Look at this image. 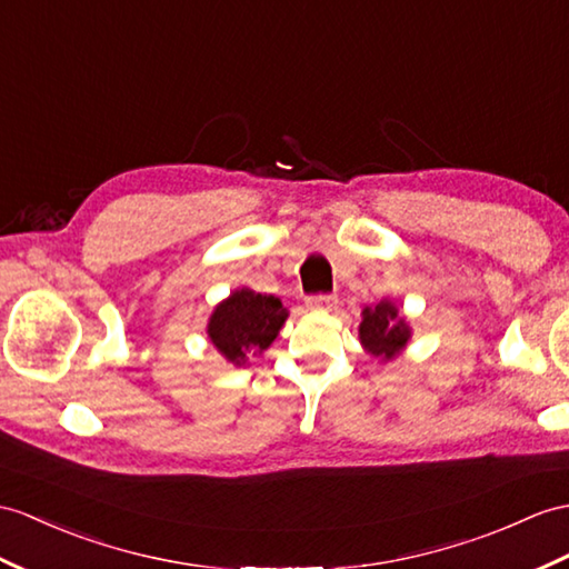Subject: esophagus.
<instances>
[{"instance_id": "34e87169", "label": "esophagus", "mask_w": 569, "mask_h": 569, "mask_svg": "<svg viewBox=\"0 0 569 569\" xmlns=\"http://www.w3.org/2000/svg\"><path fill=\"white\" fill-rule=\"evenodd\" d=\"M336 303H338L336 295H313L307 299V307L316 309V311H330Z\"/></svg>"}]
</instances>
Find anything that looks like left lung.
I'll return each mask as SVG.
<instances>
[{
    "mask_svg": "<svg viewBox=\"0 0 569 569\" xmlns=\"http://www.w3.org/2000/svg\"><path fill=\"white\" fill-rule=\"evenodd\" d=\"M410 340V326L406 318L398 316V309L391 301H379L377 307H367L362 311V323H359V342L365 350L381 362H389Z\"/></svg>",
    "mask_w": 569,
    "mask_h": 569,
    "instance_id": "1",
    "label": "left lung"
}]
</instances>
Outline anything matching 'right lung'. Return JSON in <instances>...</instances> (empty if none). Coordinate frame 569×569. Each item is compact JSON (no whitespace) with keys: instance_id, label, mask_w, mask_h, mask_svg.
Returning <instances> with one entry per match:
<instances>
[{"instance_id":"1","label":"right lung","mask_w":569,"mask_h":569,"mask_svg":"<svg viewBox=\"0 0 569 569\" xmlns=\"http://www.w3.org/2000/svg\"><path fill=\"white\" fill-rule=\"evenodd\" d=\"M287 316L289 311L277 297L241 287L217 303L207 323V336L227 362L241 367L270 348Z\"/></svg>"}]
</instances>
